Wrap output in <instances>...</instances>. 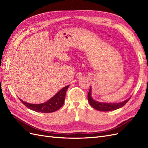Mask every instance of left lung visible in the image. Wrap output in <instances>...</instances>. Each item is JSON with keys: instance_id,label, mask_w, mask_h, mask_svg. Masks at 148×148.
<instances>
[{"instance_id": "obj_1", "label": "left lung", "mask_w": 148, "mask_h": 148, "mask_svg": "<svg viewBox=\"0 0 148 148\" xmlns=\"http://www.w3.org/2000/svg\"><path fill=\"white\" fill-rule=\"evenodd\" d=\"M130 98L124 101L123 102H119V103H104L97 102L94 100L91 97V88L90 87L88 95V99L89 101V104L94 109H95L97 110L103 111V112H107L110 110H114L118 109L120 107H123L127 104L128 101L130 100Z\"/></svg>"}]
</instances>
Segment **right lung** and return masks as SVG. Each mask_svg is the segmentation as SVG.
<instances>
[{
	"mask_svg": "<svg viewBox=\"0 0 148 148\" xmlns=\"http://www.w3.org/2000/svg\"><path fill=\"white\" fill-rule=\"evenodd\" d=\"M69 87V85L66 86L58 92L56 95L53 96L51 99L48 100L47 102L42 104H33L26 102L20 99V101L27 107L28 109L33 110L38 112L42 113H51L59 110L64 104L65 94L67 89Z\"/></svg>",
	"mask_w": 148,
	"mask_h": 148,
	"instance_id": "obj_1",
	"label": "right lung"
}]
</instances>
